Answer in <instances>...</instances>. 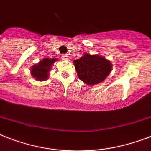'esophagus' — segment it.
<instances>
[{
	"label": "esophagus",
	"instance_id": "obj_1",
	"mask_svg": "<svg viewBox=\"0 0 151 151\" xmlns=\"http://www.w3.org/2000/svg\"><path fill=\"white\" fill-rule=\"evenodd\" d=\"M61 57L63 60H67V59H68V56H67L66 55H62Z\"/></svg>",
	"mask_w": 151,
	"mask_h": 151
}]
</instances>
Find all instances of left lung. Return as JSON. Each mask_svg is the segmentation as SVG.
Listing matches in <instances>:
<instances>
[{
    "instance_id": "8db88e82",
    "label": "left lung",
    "mask_w": 151,
    "mask_h": 151,
    "mask_svg": "<svg viewBox=\"0 0 151 151\" xmlns=\"http://www.w3.org/2000/svg\"><path fill=\"white\" fill-rule=\"evenodd\" d=\"M79 79L88 85L99 84L112 70V63L100 55L84 53L80 59L73 60Z\"/></svg>"
}]
</instances>
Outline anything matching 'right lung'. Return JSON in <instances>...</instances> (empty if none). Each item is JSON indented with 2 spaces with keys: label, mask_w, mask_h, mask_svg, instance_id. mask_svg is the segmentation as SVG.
<instances>
[{
  "label": "right lung",
  "mask_w": 151,
  "mask_h": 151,
  "mask_svg": "<svg viewBox=\"0 0 151 151\" xmlns=\"http://www.w3.org/2000/svg\"><path fill=\"white\" fill-rule=\"evenodd\" d=\"M57 60L55 58H45L37 63L34 64L30 68V73L34 79L38 81H44L48 80L49 71L52 69V65Z\"/></svg>",
  "instance_id": "1"
}]
</instances>
